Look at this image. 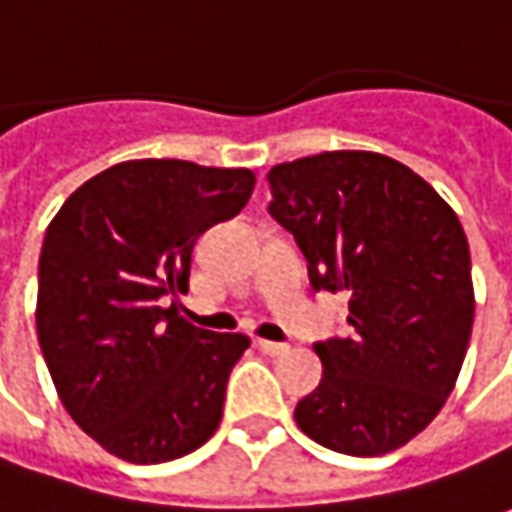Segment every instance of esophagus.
Wrapping results in <instances>:
<instances>
[{
	"mask_svg": "<svg viewBox=\"0 0 512 512\" xmlns=\"http://www.w3.org/2000/svg\"><path fill=\"white\" fill-rule=\"evenodd\" d=\"M257 348H260L263 354H269V357H283V354H289V345L272 343V340H257Z\"/></svg>",
	"mask_w": 512,
	"mask_h": 512,
	"instance_id": "esophagus-1",
	"label": "esophagus"
}]
</instances>
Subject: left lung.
Returning <instances> with one entry per match:
<instances>
[{
    "label": "left lung",
    "instance_id": "obj_1",
    "mask_svg": "<svg viewBox=\"0 0 512 512\" xmlns=\"http://www.w3.org/2000/svg\"><path fill=\"white\" fill-rule=\"evenodd\" d=\"M269 215L309 260L311 286L348 294L345 340L314 345L323 379L294 408L300 431L348 456H382L445 405L473 328L462 223L388 155L320 152L269 169Z\"/></svg>",
    "mask_w": 512,
    "mask_h": 512
}]
</instances>
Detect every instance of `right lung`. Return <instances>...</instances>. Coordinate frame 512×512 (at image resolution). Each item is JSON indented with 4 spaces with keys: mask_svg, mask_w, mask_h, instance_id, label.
<instances>
[{
    "mask_svg": "<svg viewBox=\"0 0 512 512\" xmlns=\"http://www.w3.org/2000/svg\"><path fill=\"white\" fill-rule=\"evenodd\" d=\"M252 189V169L124 161L47 226L36 297L47 371L73 422L124 462L186 456L221 425L249 337L192 326L168 300L189 286L198 235L235 218Z\"/></svg>",
    "mask_w": 512,
    "mask_h": 512,
    "instance_id": "right-lung-1",
    "label": "right lung"
}]
</instances>
